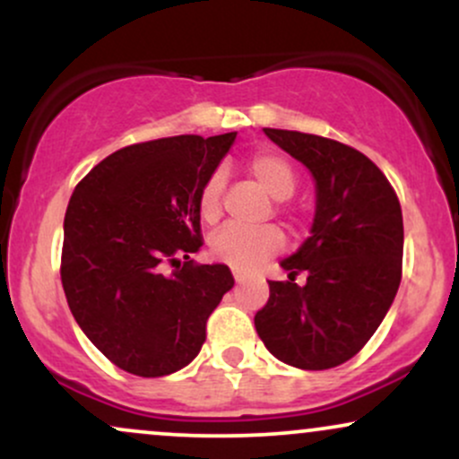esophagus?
Wrapping results in <instances>:
<instances>
[{
    "instance_id": "34e87169",
    "label": "esophagus",
    "mask_w": 459,
    "mask_h": 459,
    "mask_svg": "<svg viewBox=\"0 0 459 459\" xmlns=\"http://www.w3.org/2000/svg\"><path fill=\"white\" fill-rule=\"evenodd\" d=\"M233 276H235V282L246 281V272H241V270H233Z\"/></svg>"
}]
</instances>
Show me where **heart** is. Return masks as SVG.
<instances>
[{
    "instance_id": "1",
    "label": "heart",
    "mask_w": 459,
    "mask_h": 459,
    "mask_svg": "<svg viewBox=\"0 0 459 459\" xmlns=\"http://www.w3.org/2000/svg\"><path fill=\"white\" fill-rule=\"evenodd\" d=\"M247 172L259 183L265 194L273 200H287L296 189V172L289 166L287 160L272 152L252 157L247 163ZM224 178L220 172H213L200 187L198 207L204 222H215L222 213L220 209V198H222ZM284 246V237L273 226L265 229H241V226H224L212 239V252L218 261L233 265L237 270H255L267 256L276 255Z\"/></svg>"
}]
</instances>
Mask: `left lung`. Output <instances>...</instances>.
<instances>
[{
    "label": "left lung",
    "mask_w": 459,
    "mask_h": 459,
    "mask_svg": "<svg viewBox=\"0 0 459 459\" xmlns=\"http://www.w3.org/2000/svg\"><path fill=\"white\" fill-rule=\"evenodd\" d=\"M307 166L315 181L310 237L281 261L289 281H270L255 328L284 365L321 371L343 365L386 317L402 282L403 218L388 178L341 142L263 129ZM298 273H307L299 288Z\"/></svg>",
    "instance_id": "8db88e82"
}]
</instances>
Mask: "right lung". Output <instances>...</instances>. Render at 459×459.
<instances>
[{
    "label": "right lung",
    "mask_w": 459,
    "mask_h": 459,
    "mask_svg": "<svg viewBox=\"0 0 459 459\" xmlns=\"http://www.w3.org/2000/svg\"><path fill=\"white\" fill-rule=\"evenodd\" d=\"M235 138L230 131L125 146L73 192L62 287L83 334L123 371L161 377L187 367L204 343L209 315L233 289L229 267L194 265L189 255L203 246L200 187ZM166 262L178 270L163 273Z\"/></svg>",
    "instance_id": "obj_1"
}]
</instances>
